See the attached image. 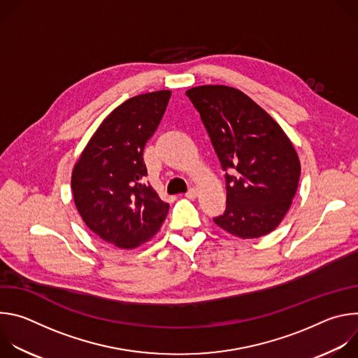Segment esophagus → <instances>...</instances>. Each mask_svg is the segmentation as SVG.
<instances>
[{"label": "esophagus", "instance_id": "esophagus-1", "mask_svg": "<svg viewBox=\"0 0 358 358\" xmlns=\"http://www.w3.org/2000/svg\"><path fill=\"white\" fill-rule=\"evenodd\" d=\"M185 196L187 198H189V199H194V198H196L198 196V189L196 188H189L188 191H187V194H185Z\"/></svg>", "mask_w": 358, "mask_h": 358}]
</instances>
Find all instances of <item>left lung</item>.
<instances>
[{
    "mask_svg": "<svg viewBox=\"0 0 358 358\" xmlns=\"http://www.w3.org/2000/svg\"><path fill=\"white\" fill-rule=\"evenodd\" d=\"M187 96L201 115L227 177V210L214 222L224 231L253 239L283 221L300 178L297 151L257 101L239 89L202 85Z\"/></svg>",
    "mask_w": 358,
    "mask_h": 358,
    "instance_id": "left-lung-1",
    "label": "left lung"
}]
</instances>
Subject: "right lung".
<instances>
[{
  "label": "right lung",
  "mask_w": 358,
  "mask_h": 358,
  "mask_svg": "<svg viewBox=\"0 0 358 358\" xmlns=\"http://www.w3.org/2000/svg\"><path fill=\"white\" fill-rule=\"evenodd\" d=\"M171 90L130 97L100 123L72 170L75 207L101 241L134 249L155 236L170 206L144 182L143 151L166 112Z\"/></svg>",
  "instance_id": "right-lung-1"
}]
</instances>
